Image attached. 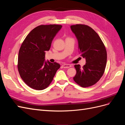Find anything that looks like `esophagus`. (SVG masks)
I'll list each match as a JSON object with an SVG mask.
<instances>
[{"mask_svg":"<svg viewBox=\"0 0 125 125\" xmlns=\"http://www.w3.org/2000/svg\"><path fill=\"white\" fill-rule=\"evenodd\" d=\"M62 67L64 68H68L71 67V66L70 65H69V64H63V65H62Z\"/></svg>","mask_w":125,"mask_h":125,"instance_id":"esophagus-1","label":"esophagus"}]
</instances>
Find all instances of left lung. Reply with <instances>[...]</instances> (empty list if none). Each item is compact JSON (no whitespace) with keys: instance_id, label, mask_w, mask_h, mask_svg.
Returning a JSON list of instances; mask_svg holds the SVG:
<instances>
[{"instance_id":"1","label":"left lung","mask_w":125,"mask_h":125,"mask_svg":"<svg viewBox=\"0 0 125 125\" xmlns=\"http://www.w3.org/2000/svg\"><path fill=\"white\" fill-rule=\"evenodd\" d=\"M70 28L78 41L81 56L86 60L82 68L80 65H74L77 73L73 80L83 88L92 86L100 80L104 73L106 50L99 35L89 26L79 24L71 25Z\"/></svg>"}]
</instances>
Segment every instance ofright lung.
Segmentation results:
<instances>
[{
  "instance_id": "1",
  "label": "right lung",
  "mask_w": 125,
  "mask_h": 125,
  "mask_svg": "<svg viewBox=\"0 0 125 125\" xmlns=\"http://www.w3.org/2000/svg\"><path fill=\"white\" fill-rule=\"evenodd\" d=\"M57 24L41 25L33 29L22 43L19 52L18 69L22 80L30 88L42 90L50 85L60 66L45 61V51L61 29Z\"/></svg>"
}]
</instances>
